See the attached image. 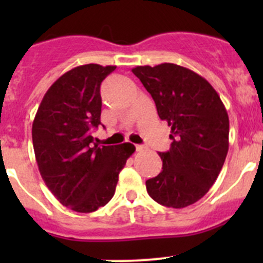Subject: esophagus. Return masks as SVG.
Instances as JSON below:
<instances>
[{"instance_id":"esophagus-1","label":"esophagus","mask_w":263,"mask_h":263,"mask_svg":"<svg viewBox=\"0 0 263 263\" xmlns=\"http://www.w3.org/2000/svg\"><path fill=\"white\" fill-rule=\"evenodd\" d=\"M146 146H144V145H136V151H144Z\"/></svg>"}]
</instances>
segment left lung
<instances>
[{
    "mask_svg": "<svg viewBox=\"0 0 263 263\" xmlns=\"http://www.w3.org/2000/svg\"><path fill=\"white\" fill-rule=\"evenodd\" d=\"M132 72L172 129L171 148L159 153L163 171L147 179V193L166 208H187L209 192L224 165L229 148L227 109L210 82L182 66H137Z\"/></svg>",
    "mask_w": 263,
    "mask_h": 263,
    "instance_id": "8db88e82",
    "label": "left lung"
}]
</instances>
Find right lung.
I'll use <instances>...</instances> for the list:
<instances>
[{
  "label": "right lung",
  "mask_w": 263,
  "mask_h": 263,
  "mask_svg": "<svg viewBox=\"0 0 263 263\" xmlns=\"http://www.w3.org/2000/svg\"><path fill=\"white\" fill-rule=\"evenodd\" d=\"M116 66L89 63L53 82L43 97L31 128L39 172L66 208L92 213L112 200L119 172L134 154L129 142L92 145L91 129L100 124L102 81Z\"/></svg>",
  "instance_id": "1"
}]
</instances>
